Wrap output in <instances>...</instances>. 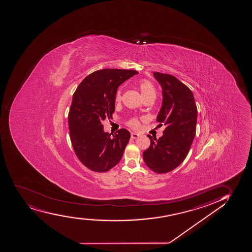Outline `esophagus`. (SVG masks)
I'll use <instances>...</instances> for the list:
<instances>
[{
    "instance_id": "esophagus-1",
    "label": "esophagus",
    "mask_w": 252,
    "mask_h": 252,
    "mask_svg": "<svg viewBox=\"0 0 252 252\" xmlns=\"http://www.w3.org/2000/svg\"><path fill=\"white\" fill-rule=\"evenodd\" d=\"M139 137V133H131V138L132 139H138Z\"/></svg>"
}]
</instances>
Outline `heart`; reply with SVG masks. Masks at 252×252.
Returning <instances> with one entry per match:
<instances>
[{
  "label": "heart",
  "mask_w": 252,
  "mask_h": 252,
  "mask_svg": "<svg viewBox=\"0 0 252 252\" xmlns=\"http://www.w3.org/2000/svg\"><path fill=\"white\" fill-rule=\"evenodd\" d=\"M138 87H139L140 93H141L142 96L144 98H145L146 96H149V95H157L156 88H155L154 85L151 83V81H147V80H142V81H139ZM121 100L122 91L119 90L116 93L115 101L116 102H119ZM127 125L133 129H138L139 127V122L137 119H131L130 121L127 123Z\"/></svg>",
  "instance_id": "heart-1"
}]
</instances>
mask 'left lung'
I'll use <instances>...</instances> for the list:
<instances>
[{"mask_svg":"<svg viewBox=\"0 0 252 252\" xmlns=\"http://www.w3.org/2000/svg\"><path fill=\"white\" fill-rule=\"evenodd\" d=\"M153 74L161 86L163 95L157 121L165 128L158 139L147 135L151 145L143 157L154 172L167 173L181 165L190 151L196 133L197 106L191 91L174 75Z\"/></svg>","mask_w":252,"mask_h":252,"instance_id":"obj_1","label":"left lung"}]
</instances>
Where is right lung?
Listing matches in <instances>:
<instances>
[{
  "label": "right lung",
  "instance_id": "1",
  "mask_svg": "<svg viewBox=\"0 0 252 252\" xmlns=\"http://www.w3.org/2000/svg\"><path fill=\"white\" fill-rule=\"evenodd\" d=\"M134 69H103L81 81L73 95L68 115L69 138L80 161L95 172H105L121 159L130 133L121 128L113 136L105 133L101 122L113 119L119 86Z\"/></svg>",
  "mask_w": 252,
  "mask_h": 252
}]
</instances>
